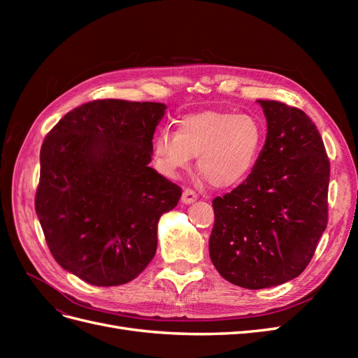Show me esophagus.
Returning a JSON list of instances; mask_svg holds the SVG:
<instances>
[{
    "label": "esophagus",
    "instance_id": "obj_1",
    "mask_svg": "<svg viewBox=\"0 0 358 358\" xmlns=\"http://www.w3.org/2000/svg\"><path fill=\"white\" fill-rule=\"evenodd\" d=\"M197 199H199V196H197V192L194 191V189H189V188L183 189V192H182V201H183V203L189 204V203L196 201Z\"/></svg>",
    "mask_w": 358,
    "mask_h": 358
}]
</instances>
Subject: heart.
Instances as JSON below:
<instances>
[{
    "instance_id": "obj_1",
    "label": "heart",
    "mask_w": 358,
    "mask_h": 358,
    "mask_svg": "<svg viewBox=\"0 0 358 358\" xmlns=\"http://www.w3.org/2000/svg\"><path fill=\"white\" fill-rule=\"evenodd\" d=\"M264 145V127L252 115L203 110L182 116L178 129H162L154 142L159 167L169 175L199 158L201 176L215 188H233L254 171Z\"/></svg>"
}]
</instances>
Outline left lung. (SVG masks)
Listing matches in <instances>:
<instances>
[{
  "label": "left lung",
  "instance_id": "obj_1",
  "mask_svg": "<svg viewBox=\"0 0 358 358\" xmlns=\"http://www.w3.org/2000/svg\"><path fill=\"white\" fill-rule=\"evenodd\" d=\"M267 119L249 178L212 201L213 266L229 282L268 288L297 278L329 222L330 161L312 119L297 107L258 100Z\"/></svg>",
  "mask_w": 358,
  "mask_h": 358
}]
</instances>
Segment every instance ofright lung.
Returning a JSON list of instances; mask_svg holds the SVG:
<instances>
[{
    "mask_svg": "<svg viewBox=\"0 0 358 358\" xmlns=\"http://www.w3.org/2000/svg\"><path fill=\"white\" fill-rule=\"evenodd\" d=\"M161 103L94 100L48 133L36 212L57 263L96 287L136 279L157 252L159 216L182 189L152 159Z\"/></svg>",
    "mask_w": 358,
    "mask_h": 358,
    "instance_id": "obj_1",
    "label": "right lung"
}]
</instances>
